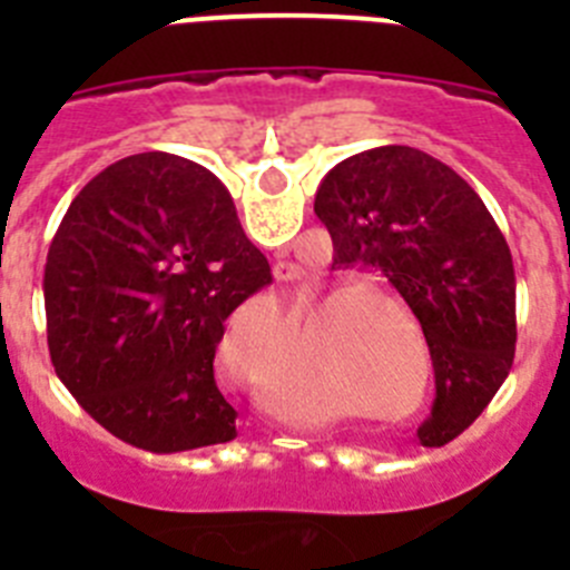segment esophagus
Masks as SVG:
<instances>
[{
  "label": "esophagus",
  "instance_id": "esophagus-1",
  "mask_svg": "<svg viewBox=\"0 0 570 570\" xmlns=\"http://www.w3.org/2000/svg\"><path fill=\"white\" fill-rule=\"evenodd\" d=\"M274 276H276V282H294V279H299V268H296V265H291V262H276Z\"/></svg>",
  "mask_w": 570,
  "mask_h": 570
}]
</instances>
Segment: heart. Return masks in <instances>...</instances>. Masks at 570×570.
Segmentation results:
<instances>
[{"instance_id":"b5f03b06","label":"heart","mask_w":570,"mask_h":570,"mask_svg":"<svg viewBox=\"0 0 570 570\" xmlns=\"http://www.w3.org/2000/svg\"><path fill=\"white\" fill-rule=\"evenodd\" d=\"M342 299V291L325 294L316 299L314 308V334L322 347H328L331 354H340L360 365H371L374 371H385L394 382V394L407 385V371H411V351H407V336L400 325H385L376 331H356L354 320L347 311L334 308ZM402 322L414 331L411 316L402 311ZM256 387H259L265 405L274 411L279 420L294 422V425H331L342 416H354L362 411V402L354 391L336 385H311L305 371L288 365V362H271L256 374Z\"/></svg>"}]
</instances>
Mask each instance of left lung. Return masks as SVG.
<instances>
[{
  "label": "left lung",
  "mask_w": 570,
  "mask_h": 570,
  "mask_svg": "<svg viewBox=\"0 0 570 570\" xmlns=\"http://www.w3.org/2000/svg\"><path fill=\"white\" fill-rule=\"evenodd\" d=\"M334 265L376 268L420 320L436 400L416 428L440 448L485 411L517 351V276L476 190L425 150L382 145L328 170L314 203Z\"/></svg>",
  "instance_id": "8db88e82"
}]
</instances>
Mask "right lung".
<instances>
[{"label": "right lung", "instance_id": "obj_1", "mask_svg": "<svg viewBox=\"0 0 570 570\" xmlns=\"http://www.w3.org/2000/svg\"><path fill=\"white\" fill-rule=\"evenodd\" d=\"M271 282L228 188L150 150L108 165L70 203L45 265L57 376L105 431L176 454L236 436L214 380L225 320Z\"/></svg>", "mask_w": 570, "mask_h": 570}]
</instances>
